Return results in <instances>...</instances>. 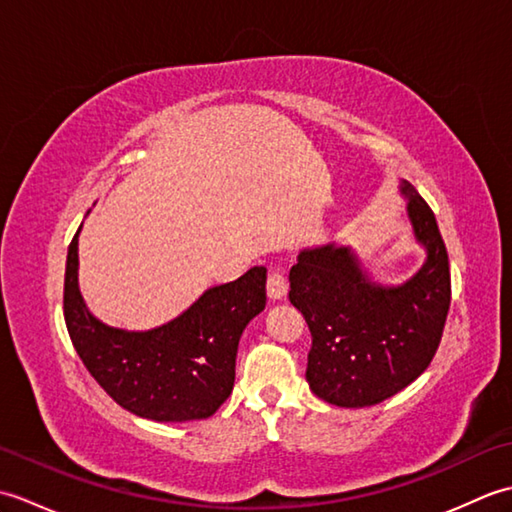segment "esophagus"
Listing matches in <instances>:
<instances>
[{"mask_svg":"<svg viewBox=\"0 0 512 512\" xmlns=\"http://www.w3.org/2000/svg\"><path fill=\"white\" fill-rule=\"evenodd\" d=\"M266 290H268V297L270 299L281 301V299L288 295V281H286V277L281 275V273H275V270H273V273L268 275Z\"/></svg>","mask_w":512,"mask_h":512,"instance_id":"1","label":"esophagus"}]
</instances>
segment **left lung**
<instances>
[{"instance_id": "obj_1", "label": "left lung", "mask_w": 512, "mask_h": 512, "mask_svg": "<svg viewBox=\"0 0 512 512\" xmlns=\"http://www.w3.org/2000/svg\"><path fill=\"white\" fill-rule=\"evenodd\" d=\"M407 200L413 242L424 262L400 284H383L352 246L303 248L290 270V301L312 332L306 380L336 407H372L411 385L436 354L451 303L447 246L436 215L411 182Z\"/></svg>"}]
</instances>
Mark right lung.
Returning <instances> with one entry per match:
<instances>
[{
    "mask_svg": "<svg viewBox=\"0 0 512 512\" xmlns=\"http://www.w3.org/2000/svg\"><path fill=\"white\" fill-rule=\"evenodd\" d=\"M81 228L65 262L63 314L83 365L138 418H211L233 391L242 332L266 308V268L255 266L231 284L206 288L187 310L158 328H112L94 317L81 295Z\"/></svg>",
    "mask_w": 512,
    "mask_h": 512,
    "instance_id": "right-lung-1",
    "label": "right lung"
}]
</instances>
